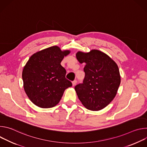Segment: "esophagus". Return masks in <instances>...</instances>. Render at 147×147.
<instances>
[{"label": "esophagus", "instance_id": "obj_1", "mask_svg": "<svg viewBox=\"0 0 147 147\" xmlns=\"http://www.w3.org/2000/svg\"><path fill=\"white\" fill-rule=\"evenodd\" d=\"M76 84H77V80H74V81L72 82L73 86H75Z\"/></svg>", "mask_w": 147, "mask_h": 147}]
</instances>
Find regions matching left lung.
I'll return each instance as SVG.
<instances>
[{
	"label": "left lung",
	"mask_w": 147,
	"mask_h": 147,
	"mask_svg": "<svg viewBox=\"0 0 147 147\" xmlns=\"http://www.w3.org/2000/svg\"><path fill=\"white\" fill-rule=\"evenodd\" d=\"M76 57L80 63H86L83 82L74 87L80 100L89 110L103 109L114 99L120 86L117 64L107 54L95 49L78 52Z\"/></svg>",
	"instance_id": "left-lung-1"
}]
</instances>
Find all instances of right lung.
Instances as JSON below:
<instances>
[{
  "label": "right lung",
  "instance_id": "right-lung-1",
  "mask_svg": "<svg viewBox=\"0 0 147 147\" xmlns=\"http://www.w3.org/2000/svg\"><path fill=\"white\" fill-rule=\"evenodd\" d=\"M70 51L53 46L33 54L24 66V88L31 101L42 108H52L59 102L64 91L72 86L66 78L60 63Z\"/></svg>",
  "mask_w": 147,
  "mask_h": 147
}]
</instances>
